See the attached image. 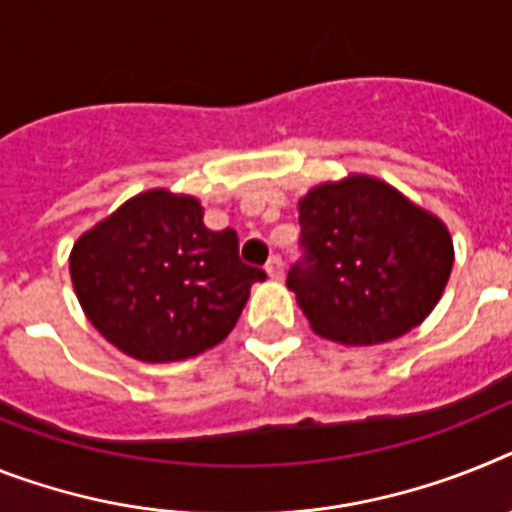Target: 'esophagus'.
<instances>
[{
    "label": "esophagus",
    "mask_w": 512,
    "mask_h": 512,
    "mask_svg": "<svg viewBox=\"0 0 512 512\" xmlns=\"http://www.w3.org/2000/svg\"><path fill=\"white\" fill-rule=\"evenodd\" d=\"M265 270H268L270 278H276V281H281L283 278V260L278 255H273L268 260V265H265Z\"/></svg>",
    "instance_id": "obj_1"
}]
</instances>
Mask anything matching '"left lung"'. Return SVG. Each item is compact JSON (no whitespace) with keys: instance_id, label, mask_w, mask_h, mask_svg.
Here are the masks:
<instances>
[{"instance_id":"8db88e82","label":"left lung","mask_w":512,"mask_h":512,"mask_svg":"<svg viewBox=\"0 0 512 512\" xmlns=\"http://www.w3.org/2000/svg\"><path fill=\"white\" fill-rule=\"evenodd\" d=\"M286 286L322 338L369 346L416 328L440 302L453 239L427 210L372 176L320 184L299 203Z\"/></svg>"}]
</instances>
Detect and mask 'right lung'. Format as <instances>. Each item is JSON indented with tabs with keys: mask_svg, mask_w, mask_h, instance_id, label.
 <instances>
[{
	"mask_svg": "<svg viewBox=\"0 0 512 512\" xmlns=\"http://www.w3.org/2000/svg\"><path fill=\"white\" fill-rule=\"evenodd\" d=\"M72 286L109 343L143 362H179L221 343L265 270L239 260L234 229L210 231L195 197H132L70 255Z\"/></svg>",
	"mask_w": 512,
	"mask_h": 512,
	"instance_id": "obj_1",
	"label": "right lung"
}]
</instances>
